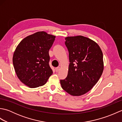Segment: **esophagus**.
Wrapping results in <instances>:
<instances>
[{
	"label": "esophagus",
	"mask_w": 122,
	"mask_h": 122,
	"mask_svg": "<svg viewBox=\"0 0 122 122\" xmlns=\"http://www.w3.org/2000/svg\"><path fill=\"white\" fill-rule=\"evenodd\" d=\"M60 66L56 67V72H58V71L60 70Z\"/></svg>",
	"instance_id": "esophagus-1"
}]
</instances>
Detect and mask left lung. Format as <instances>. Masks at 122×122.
<instances>
[{
	"mask_svg": "<svg viewBox=\"0 0 122 122\" xmlns=\"http://www.w3.org/2000/svg\"><path fill=\"white\" fill-rule=\"evenodd\" d=\"M69 51L68 76L61 80L62 88L73 96L83 95L97 84L104 70L102 51L98 44L82 36L67 37Z\"/></svg>",
	"mask_w": 122,
	"mask_h": 122,
	"instance_id": "left-lung-1",
	"label": "left lung"
}]
</instances>
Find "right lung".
<instances>
[{"label":"right lung","instance_id":"obj_1","mask_svg":"<svg viewBox=\"0 0 122 122\" xmlns=\"http://www.w3.org/2000/svg\"><path fill=\"white\" fill-rule=\"evenodd\" d=\"M56 36L38 31L22 39L14 53L13 65L18 79L30 88L45 85L53 73L49 51Z\"/></svg>","mask_w":122,"mask_h":122}]
</instances>
